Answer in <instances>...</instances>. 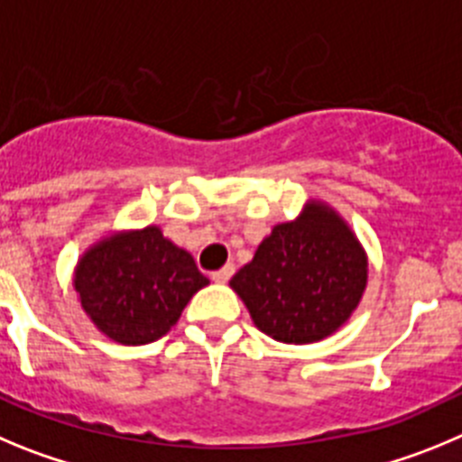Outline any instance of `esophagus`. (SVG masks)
I'll use <instances>...</instances> for the list:
<instances>
[{
  "label": "esophagus",
  "instance_id": "1",
  "mask_svg": "<svg viewBox=\"0 0 462 462\" xmlns=\"http://www.w3.org/2000/svg\"><path fill=\"white\" fill-rule=\"evenodd\" d=\"M232 273H235V264H226L223 269H218V272L211 273V278H214L216 282H227L232 278Z\"/></svg>",
  "mask_w": 462,
  "mask_h": 462
}]
</instances>
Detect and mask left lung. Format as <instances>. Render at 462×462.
Wrapping results in <instances>:
<instances>
[{
	"mask_svg": "<svg viewBox=\"0 0 462 462\" xmlns=\"http://www.w3.org/2000/svg\"><path fill=\"white\" fill-rule=\"evenodd\" d=\"M368 281V257L350 226L324 202H309L290 223L273 226L230 288L262 334L306 345L338 331Z\"/></svg>",
	"mask_w": 462,
	"mask_h": 462,
	"instance_id": "1",
	"label": "left lung"
}]
</instances>
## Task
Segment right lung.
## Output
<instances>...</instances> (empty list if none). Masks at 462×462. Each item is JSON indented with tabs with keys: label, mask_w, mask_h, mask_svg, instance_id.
<instances>
[{
	"label": "right lung",
	"mask_w": 462,
	"mask_h": 462,
	"mask_svg": "<svg viewBox=\"0 0 462 462\" xmlns=\"http://www.w3.org/2000/svg\"><path fill=\"white\" fill-rule=\"evenodd\" d=\"M205 285L209 278L193 255L156 226L106 236L82 253L73 273L87 318L122 345H147L168 334Z\"/></svg>",
	"instance_id": "right-lung-1"
}]
</instances>
